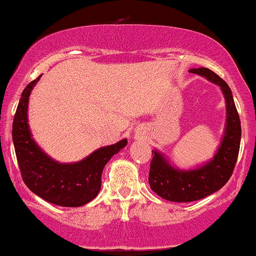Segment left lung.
Returning a JSON list of instances; mask_svg holds the SVG:
<instances>
[{"mask_svg":"<svg viewBox=\"0 0 256 256\" xmlns=\"http://www.w3.org/2000/svg\"><path fill=\"white\" fill-rule=\"evenodd\" d=\"M220 87L226 106L223 139L212 159L194 169H180L162 152L152 150L148 174L150 187L163 199L174 202H190L208 196L229 181L238 157L241 144V121L229 85L208 68L189 69Z\"/></svg>","mask_w":256,"mask_h":256,"instance_id":"left-lung-1","label":"left lung"}]
</instances>
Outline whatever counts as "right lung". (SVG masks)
Wrapping results in <instances>:
<instances>
[{"label":"right lung","instance_id":"right-lung-1","mask_svg":"<svg viewBox=\"0 0 256 256\" xmlns=\"http://www.w3.org/2000/svg\"><path fill=\"white\" fill-rule=\"evenodd\" d=\"M39 75L22 91L16 108L12 136L24 182L39 198L63 207H79L97 196L102 172L114 154L127 146V139L96 150L75 163H60L48 156L32 138L28 126V99Z\"/></svg>","mask_w":256,"mask_h":256}]
</instances>
